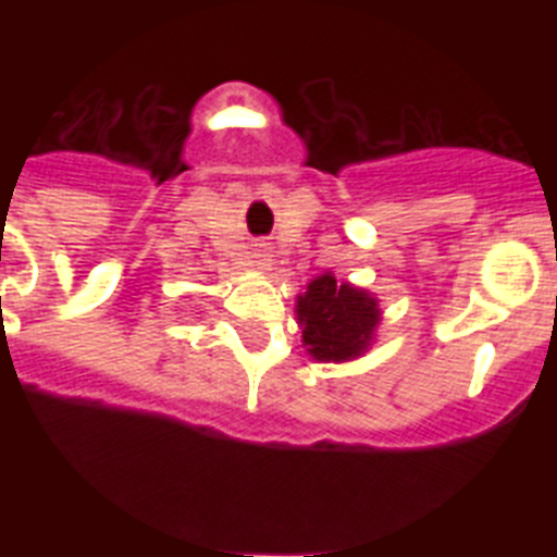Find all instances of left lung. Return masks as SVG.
I'll return each instance as SVG.
<instances>
[{"mask_svg": "<svg viewBox=\"0 0 557 557\" xmlns=\"http://www.w3.org/2000/svg\"><path fill=\"white\" fill-rule=\"evenodd\" d=\"M295 314L301 323V339L309 357L321 362H346L368 351L379 326V301L368 289L337 282L323 273L298 295Z\"/></svg>", "mask_w": 557, "mask_h": 557, "instance_id": "8db88e82", "label": "left lung"}]
</instances>
